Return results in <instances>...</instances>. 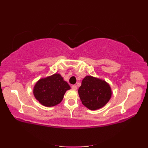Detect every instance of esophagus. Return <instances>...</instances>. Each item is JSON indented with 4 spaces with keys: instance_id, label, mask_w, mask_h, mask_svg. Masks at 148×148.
<instances>
[{
    "instance_id": "esophagus-1",
    "label": "esophagus",
    "mask_w": 148,
    "mask_h": 148,
    "mask_svg": "<svg viewBox=\"0 0 148 148\" xmlns=\"http://www.w3.org/2000/svg\"><path fill=\"white\" fill-rule=\"evenodd\" d=\"M71 88H72V89H73V90H77V87L76 85H73L71 86Z\"/></svg>"
}]
</instances>
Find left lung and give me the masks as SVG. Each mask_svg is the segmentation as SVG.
<instances>
[{"label":"left lung","mask_w":148,"mask_h":148,"mask_svg":"<svg viewBox=\"0 0 148 148\" xmlns=\"http://www.w3.org/2000/svg\"><path fill=\"white\" fill-rule=\"evenodd\" d=\"M78 92L83 105L93 110L103 107L112 95L110 85L106 81L92 76L83 79Z\"/></svg>","instance_id":"8db88e82"}]
</instances>
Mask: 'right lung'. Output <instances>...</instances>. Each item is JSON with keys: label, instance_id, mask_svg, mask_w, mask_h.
I'll return each instance as SVG.
<instances>
[{"label": "right lung", "instance_id": "right-lung-1", "mask_svg": "<svg viewBox=\"0 0 148 148\" xmlns=\"http://www.w3.org/2000/svg\"><path fill=\"white\" fill-rule=\"evenodd\" d=\"M71 88L60 74L38 81L34 88V95L36 99L45 106H53L60 104L66 90Z\"/></svg>", "mask_w": 148, "mask_h": 148}]
</instances>
